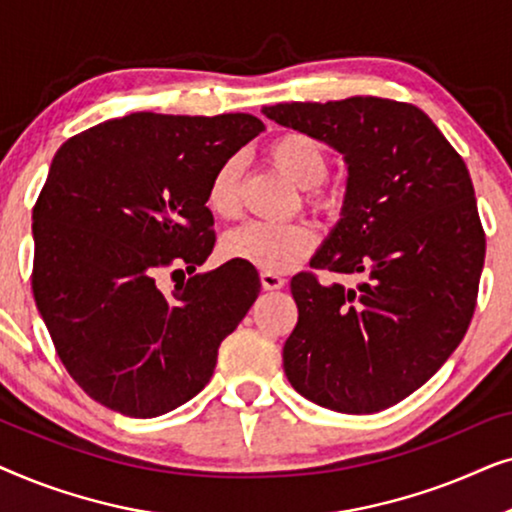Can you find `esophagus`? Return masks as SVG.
<instances>
[{"instance_id": "esophagus-1", "label": "esophagus", "mask_w": 512, "mask_h": 512, "mask_svg": "<svg viewBox=\"0 0 512 512\" xmlns=\"http://www.w3.org/2000/svg\"><path fill=\"white\" fill-rule=\"evenodd\" d=\"M286 284V279L282 275H277V272H261V286L265 291H277L282 289V286Z\"/></svg>"}]
</instances>
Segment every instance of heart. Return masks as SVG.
Segmentation results:
<instances>
[{
    "instance_id": "obj_1",
    "label": "heart",
    "mask_w": 512,
    "mask_h": 512,
    "mask_svg": "<svg viewBox=\"0 0 512 512\" xmlns=\"http://www.w3.org/2000/svg\"><path fill=\"white\" fill-rule=\"evenodd\" d=\"M270 158L293 184L305 188V202L314 212L331 214L338 207V193L319 184L328 174V156L317 139L289 132L270 146ZM240 158H228L212 174L207 186V207L216 216L230 219L240 209ZM314 228L307 221H247L223 235V254L247 261L265 272H284L298 265L314 247Z\"/></svg>"
}]
</instances>
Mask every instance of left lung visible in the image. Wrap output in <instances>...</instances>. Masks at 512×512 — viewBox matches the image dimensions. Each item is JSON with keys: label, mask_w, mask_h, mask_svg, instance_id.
Wrapping results in <instances>:
<instances>
[{"label": "left lung", "mask_w": 512, "mask_h": 512, "mask_svg": "<svg viewBox=\"0 0 512 512\" xmlns=\"http://www.w3.org/2000/svg\"><path fill=\"white\" fill-rule=\"evenodd\" d=\"M345 156L340 221L291 279L298 324L284 345L291 387L321 408L370 415L422 387L471 324L485 230L471 174L422 109L382 97L263 107Z\"/></svg>", "instance_id": "8db88e82"}]
</instances>
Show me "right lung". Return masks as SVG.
<instances>
[{
  "label": "right lung",
  "instance_id": "1",
  "mask_svg": "<svg viewBox=\"0 0 512 512\" xmlns=\"http://www.w3.org/2000/svg\"><path fill=\"white\" fill-rule=\"evenodd\" d=\"M265 125L251 114H137L69 137L32 209V291L67 373L128 417L205 389L221 340L261 291L254 265L195 268L214 249L212 174ZM191 278L170 294L165 269Z\"/></svg>",
  "mask_w": 512,
  "mask_h": 512
}]
</instances>
